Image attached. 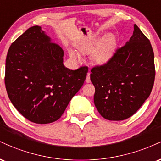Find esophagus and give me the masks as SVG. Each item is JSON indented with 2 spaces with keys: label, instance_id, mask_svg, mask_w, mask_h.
Listing matches in <instances>:
<instances>
[{
  "label": "esophagus",
  "instance_id": "esophagus-1",
  "mask_svg": "<svg viewBox=\"0 0 161 161\" xmlns=\"http://www.w3.org/2000/svg\"><path fill=\"white\" fill-rule=\"evenodd\" d=\"M86 82L87 83H90V82H91V79H90V73H88V74H87Z\"/></svg>",
  "mask_w": 161,
  "mask_h": 161
}]
</instances>
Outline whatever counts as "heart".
<instances>
[{
    "label": "heart",
    "mask_w": 161,
    "mask_h": 161,
    "mask_svg": "<svg viewBox=\"0 0 161 161\" xmlns=\"http://www.w3.org/2000/svg\"><path fill=\"white\" fill-rule=\"evenodd\" d=\"M97 40V38H93L88 42H81L77 45V48L82 53H91L95 49L92 53V59L96 64L103 65L107 64L114 56L116 46V40L114 36L108 35L100 41L99 44L95 48ZM68 53L69 57L75 61H78L81 59V55L75 50L69 48L68 50Z\"/></svg>",
    "instance_id": "1"
}]
</instances>
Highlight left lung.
<instances>
[{
	"instance_id": "left-lung-1",
	"label": "left lung",
	"mask_w": 161,
	"mask_h": 161,
	"mask_svg": "<svg viewBox=\"0 0 161 161\" xmlns=\"http://www.w3.org/2000/svg\"><path fill=\"white\" fill-rule=\"evenodd\" d=\"M94 102L104 119L123 120L137 112L149 97L155 78L150 41L134 25L129 42L107 64L91 69Z\"/></svg>"
}]
</instances>
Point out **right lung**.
<instances>
[{
  "mask_svg": "<svg viewBox=\"0 0 161 161\" xmlns=\"http://www.w3.org/2000/svg\"><path fill=\"white\" fill-rule=\"evenodd\" d=\"M64 51L38 25L30 27L8 50L5 86L16 110L29 121L47 124L60 119L82 86L88 68L70 70Z\"/></svg>",
  "mask_w": 161,
  "mask_h": 161,
  "instance_id": "right-lung-1",
  "label": "right lung"
}]
</instances>
